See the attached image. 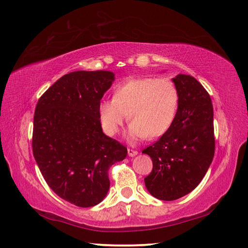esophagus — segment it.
<instances>
[{
  "label": "esophagus",
  "mask_w": 248,
  "mask_h": 248,
  "mask_svg": "<svg viewBox=\"0 0 248 248\" xmlns=\"http://www.w3.org/2000/svg\"><path fill=\"white\" fill-rule=\"evenodd\" d=\"M128 155H129V156H135V155H139V152L136 151V150H133V149H128Z\"/></svg>",
  "instance_id": "34e87169"
}]
</instances>
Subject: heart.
Here are the masks:
<instances>
[{"mask_svg": "<svg viewBox=\"0 0 248 248\" xmlns=\"http://www.w3.org/2000/svg\"><path fill=\"white\" fill-rule=\"evenodd\" d=\"M179 101L178 88L170 78H130L115 87L113 100H102L99 103V119L104 133L114 136L128 115L131 140H143L146 136L155 139L171 127Z\"/></svg>", "mask_w": 248, "mask_h": 248, "instance_id": "b5f03b06", "label": "heart"}]
</instances>
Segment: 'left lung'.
I'll return each instance as SVG.
<instances>
[{"instance_id": "1", "label": "left lung", "mask_w": 248, "mask_h": 248, "mask_svg": "<svg viewBox=\"0 0 248 248\" xmlns=\"http://www.w3.org/2000/svg\"><path fill=\"white\" fill-rule=\"evenodd\" d=\"M172 82L180 96L175 121L156 143L143 150L154 164L145 186L152 196L166 202L186 196L198 186L215 149L210 94L191 76L178 75Z\"/></svg>"}]
</instances>
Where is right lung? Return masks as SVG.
Instances as JSON below:
<instances>
[{"instance_id": "add662e5", "label": "right lung", "mask_w": 248, "mask_h": 248, "mask_svg": "<svg viewBox=\"0 0 248 248\" xmlns=\"http://www.w3.org/2000/svg\"><path fill=\"white\" fill-rule=\"evenodd\" d=\"M110 71H73L59 78L38 100L33 154L56 195L78 207L101 202L109 188L108 168L128 150L102 131L98 105L112 86Z\"/></svg>"}]
</instances>
